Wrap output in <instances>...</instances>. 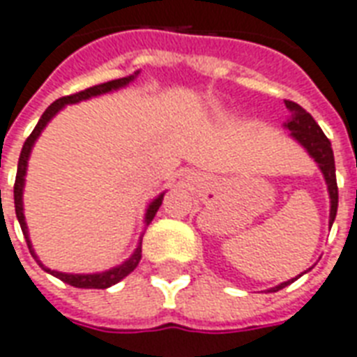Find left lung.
I'll use <instances>...</instances> for the list:
<instances>
[{
	"label": "left lung",
	"mask_w": 357,
	"mask_h": 357,
	"mask_svg": "<svg viewBox=\"0 0 357 357\" xmlns=\"http://www.w3.org/2000/svg\"><path fill=\"white\" fill-rule=\"evenodd\" d=\"M286 107L291 112V117L287 121L286 128L291 134L293 139H297L303 147H305L308 155L318 162L319 170L324 174L327 183V191H329V199H331V210H329V223L333 225L335 215H337V206H339V189H337V176H335V157L333 149H331V142L327 139L324 130L319 128V125L312 119V115L305 112L299 104H295L291 100H286ZM301 276V274H299ZM297 276V278H299ZM293 278V280H297ZM293 280H287L284 284L268 289V291H278L282 287H286L291 284Z\"/></svg>",
	"instance_id": "8db88e82"
}]
</instances>
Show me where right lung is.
Masks as SVG:
<instances>
[{
	"instance_id": "right-lung-1",
	"label": "right lung",
	"mask_w": 357,
	"mask_h": 357,
	"mask_svg": "<svg viewBox=\"0 0 357 357\" xmlns=\"http://www.w3.org/2000/svg\"><path fill=\"white\" fill-rule=\"evenodd\" d=\"M138 75V71L134 73V75H128V77H121V79H113V81H107V83L102 84H94L91 89H84L81 92H75V94H70V96H62L58 98L56 102H52L45 113L39 119V123L36 125L33 132H31L28 139L24 142L22 145V151H20V158H18V168H17V179H15V212H17L18 223H20V229L24 232V238L28 242V250H30L31 257L38 261L39 266L47 271V273H51L52 276H56L66 284H70L73 287H84V289H105V287H112L115 286L117 282L128 276V274L138 266L139 259H142V240H139L138 248H136V252L132 253V257L128 261H125L123 265L115 266V268H109V271H105V273H96V274H66V273H58V271H51V268H47V266L38 259V255L33 252V248H31L30 236H28V227H26V219H24V208H22V189H24V176H26V168H28V158H30L31 147L36 144V139L39 138V134L43 130L47 123L51 121L54 115H56L64 105L68 104H77L81 100H89L92 96H100V94H105V92H112L117 91V89H123L126 84L134 81V77ZM162 197H165V192L162 195H158L157 199L153 200L151 204L147 206V212H145V225H149L155 218V213L162 204Z\"/></svg>"
}]
</instances>
